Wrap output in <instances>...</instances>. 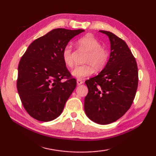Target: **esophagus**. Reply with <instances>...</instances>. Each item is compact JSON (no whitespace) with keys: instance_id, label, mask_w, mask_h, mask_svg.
<instances>
[{"instance_id":"1","label":"esophagus","mask_w":156,"mask_h":156,"mask_svg":"<svg viewBox=\"0 0 156 156\" xmlns=\"http://www.w3.org/2000/svg\"><path fill=\"white\" fill-rule=\"evenodd\" d=\"M83 83V81L81 80H77V84L78 85H80Z\"/></svg>"}]
</instances>
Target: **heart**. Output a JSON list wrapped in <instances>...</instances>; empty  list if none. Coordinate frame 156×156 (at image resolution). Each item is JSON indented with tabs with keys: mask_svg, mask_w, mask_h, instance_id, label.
<instances>
[{
	"mask_svg": "<svg viewBox=\"0 0 156 156\" xmlns=\"http://www.w3.org/2000/svg\"><path fill=\"white\" fill-rule=\"evenodd\" d=\"M78 46L87 51L84 62L86 65L77 66L72 72L73 77L78 80H82L91 76L94 70H101L107 65L108 60V52L102 47L101 43L92 35H86L78 41ZM62 60L65 65L69 67L74 66V56L72 45L67 44L63 49Z\"/></svg>",
	"mask_w": 156,
	"mask_h": 156,
	"instance_id": "b5f03b06",
	"label": "heart"
}]
</instances>
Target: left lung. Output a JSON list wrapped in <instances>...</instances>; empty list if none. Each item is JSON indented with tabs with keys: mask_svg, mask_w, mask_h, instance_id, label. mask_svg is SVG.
I'll use <instances>...</instances> for the list:
<instances>
[{
	"mask_svg": "<svg viewBox=\"0 0 156 156\" xmlns=\"http://www.w3.org/2000/svg\"><path fill=\"white\" fill-rule=\"evenodd\" d=\"M99 31L109 38V59L98 75L85 81L88 94L84 108L93 122L108 125L130 108L138 88V72L135 58L125 42L110 31Z\"/></svg>",
	"mask_w": 156,
	"mask_h": 156,
	"instance_id": "8db88e82",
	"label": "left lung"
}]
</instances>
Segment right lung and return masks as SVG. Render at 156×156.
Listing matches in <instances>:
<instances>
[{
    "mask_svg": "<svg viewBox=\"0 0 156 156\" xmlns=\"http://www.w3.org/2000/svg\"><path fill=\"white\" fill-rule=\"evenodd\" d=\"M84 31L54 29L30 44L18 68L17 89L31 117L49 122L61 114L76 87L62 60V51L73 37ZM66 77L68 80L62 82Z\"/></svg>",
    "mask_w": 156,
    "mask_h": 156,
    "instance_id": "add662e5",
    "label": "right lung"
}]
</instances>
